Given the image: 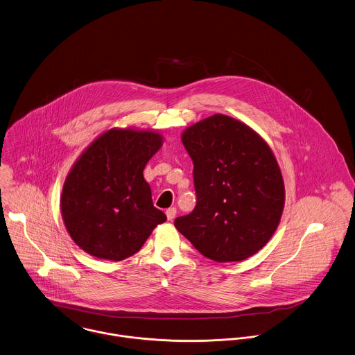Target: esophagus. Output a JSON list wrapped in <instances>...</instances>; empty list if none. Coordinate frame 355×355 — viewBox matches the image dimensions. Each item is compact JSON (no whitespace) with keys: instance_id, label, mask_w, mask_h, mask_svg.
<instances>
[{"instance_id":"1","label":"esophagus","mask_w":355,"mask_h":355,"mask_svg":"<svg viewBox=\"0 0 355 355\" xmlns=\"http://www.w3.org/2000/svg\"><path fill=\"white\" fill-rule=\"evenodd\" d=\"M175 214H177V209L175 207H170V209L166 210V215H167L168 220H173L175 218Z\"/></svg>"}]
</instances>
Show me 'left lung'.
<instances>
[{"label":"left lung","mask_w":355,"mask_h":355,"mask_svg":"<svg viewBox=\"0 0 355 355\" xmlns=\"http://www.w3.org/2000/svg\"><path fill=\"white\" fill-rule=\"evenodd\" d=\"M193 162L195 210L175 227L206 258L237 262L257 254L276 232L284 209L277 160L254 130L214 115L182 135Z\"/></svg>","instance_id":"1"}]
</instances>
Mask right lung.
Instances as JSON below:
<instances>
[{"label":"right lung","instance_id":"obj_1","mask_svg":"<svg viewBox=\"0 0 355 355\" xmlns=\"http://www.w3.org/2000/svg\"><path fill=\"white\" fill-rule=\"evenodd\" d=\"M160 145L155 132L112 129L76 160L63 187L62 215L85 252L100 259H126L167 219L153 207L142 175Z\"/></svg>","mask_w":355,"mask_h":355}]
</instances>
